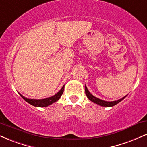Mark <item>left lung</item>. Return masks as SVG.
I'll list each match as a JSON object with an SVG mask.
<instances>
[{
  "mask_svg": "<svg viewBox=\"0 0 147 147\" xmlns=\"http://www.w3.org/2000/svg\"><path fill=\"white\" fill-rule=\"evenodd\" d=\"M85 92H86V95L87 97L90 99L91 102L95 103V104H99V106H106V107H111V106H113L115 105H116V104H117L118 103H119L121 101H122L123 99H124L126 97V96H125V97H122V99H118V100H117V101H113V102H106V101L102 100V99L97 98V97H95V96L92 95V94L89 92V90H88L86 86V85H85Z\"/></svg>",
  "mask_w": 147,
  "mask_h": 147,
  "instance_id": "left-lung-1",
  "label": "left lung"
}]
</instances>
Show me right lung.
I'll use <instances>...</instances> for the list:
<instances>
[{"mask_svg":"<svg viewBox=\"0 0 147 147\" xmlns=\"http://www.w3.org/2000/svg\"><path fill=\"white\" fill-rule=\"evenodd\" d=\"M64 90V85L63 87L61 88V89L57 92V94H55V95L52 96L50 97H48V98L43 99H28L26 97H23V95H21L19 93V95L21 96V97L24 99L25 101H26L27 102L29 103L30 104L34 106H36V107H46L51 105L53 103L57 102L59 99H60L61 96L62 95Z\"/></svg>","mask_w":147,"mask_h":147,"instance_id":"right-lung-1","label":"right lung"}]
</instances>
